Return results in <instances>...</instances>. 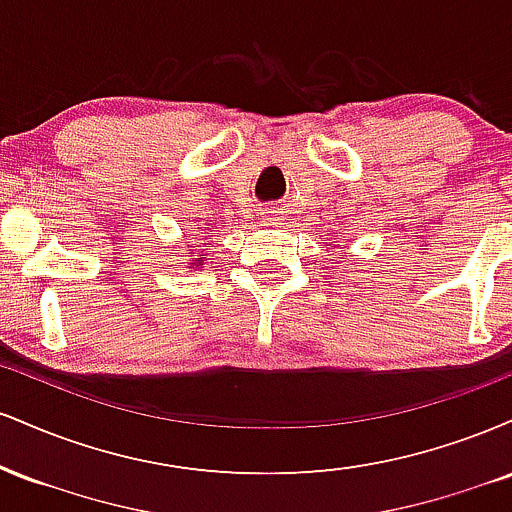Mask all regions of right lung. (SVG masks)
Returning a JSON list of instances; mask_svg holds the SVG:
<instances>
[{
    "mask_svg": "<svg viewBox=\"0 0 512 512\" xmlns=\"http://www.w3.org/2000/svg\"><path fill=\"white\" fill-rule=\"evenodd\" d=\"M197 262H202V257H197Z\"/></svg>",
    "mask_w": 512,
    "mask_h": 512,
    "instance_id": "add662e5",
    "label": "right lung"
}]
</instances>
